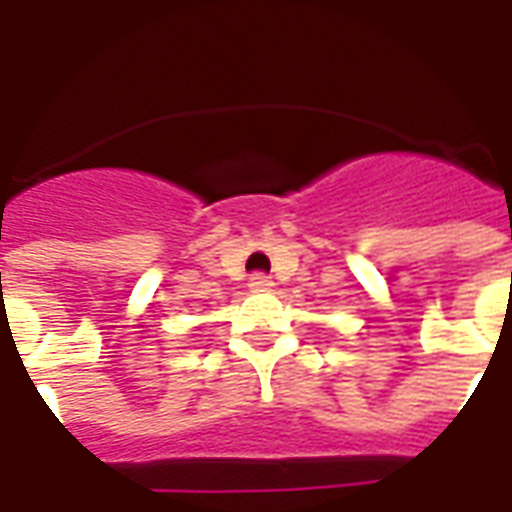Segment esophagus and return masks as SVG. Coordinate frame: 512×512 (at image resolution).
<instances>
[{"label": "esophagus", "instance_id": "1", "mask_svg": "<svg viewBox=\"0 0 512 512\" xmlns=\"http://www.w3.org/2000/svg\"><path fill=\"white\" fill-rule=\"evenodd\" d=\"M271 287H274L271 276H266V274H252V276H249V290H252V293H268Z\"/></svg>", "mask_w": 512, "mask_h": 512}]
</instances>
